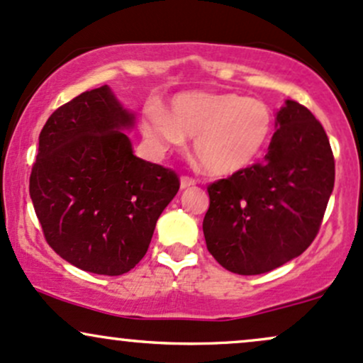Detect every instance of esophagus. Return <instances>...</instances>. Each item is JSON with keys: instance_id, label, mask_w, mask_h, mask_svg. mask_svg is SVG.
<instances>
[{"instance_id": "1", "label": "esophagus", "mask_w": 363, "mask_h": 363, "mask_svg": "<svg viewBox=\"0 0 363 363\" xmlns=\"http://www.w3.org/2000/svg\"><path fill=\"white\" fill-rule=\"evenodd\" d=\"M194 185H195L194 178H190V177H182V180H180V189H182V190L190 189V186H194Z\"/></svg>"}]
</instances>
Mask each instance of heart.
<instances>
[{
	"label": "heart",
	"instance_id": "b5f03b06",
	"mask_svg": "<svg viewBox=\"0 0 363 363\" xmlns=\"http://www.w3.org/2000/svg\"><path fill=\"white\" fill-rule=\"evenodd\" d=\"M145 135L160 150L178 149L194 138V156L213 177H231L259 160L269 142V108L235 92H182L168 113L150 108Z\"/></svg>",
	"mask_w": 363,
	"mask_h": 363
}]
</instances>
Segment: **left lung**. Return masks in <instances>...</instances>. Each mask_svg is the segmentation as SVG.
<instances>
[{
    "instance_id": "1",
    "label": "left lung",
    "mask_w": 363,
    "mask_h": 363,
    "mask_svg": "<svg viewBox=\"0 0 363 363\" xmlns=\"http://www.w3.org/2000/svg\"><path fill=\"white\" fill-rule=\"evenodd\" d=\"M260 164L209 185L207 250L236 274L269 272L307 250L335 186V157L315 116L286 99Z\"/></svg>"
}]
</instances>
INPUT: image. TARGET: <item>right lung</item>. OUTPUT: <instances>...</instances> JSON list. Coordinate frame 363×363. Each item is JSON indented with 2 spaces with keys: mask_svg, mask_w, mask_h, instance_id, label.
<instances>
[{
  "mask_svg": "<svg viewBox=\"0 0 363 363\" xmlns=\"http://www.w3.org/2000/svg\"><path fill=\"white\" fill-rule=\"evenodd\" d=\"M135 115L108 85L48 118L30 173L50 247L79 269L120 276L147 252L157 219L180 189L177 173L133 154Z\"/></svg>",
  "mask_w": 363,
  "mask_h": 363,
  "instance_id": "1",
  "label": "right lung"
}]
</instances>
